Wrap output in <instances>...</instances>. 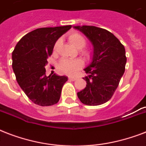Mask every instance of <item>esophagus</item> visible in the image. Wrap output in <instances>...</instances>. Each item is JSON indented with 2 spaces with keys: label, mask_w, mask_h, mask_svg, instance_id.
I'll list each match as a JSON object with an SVG mask.
<instances>
[{
  "label": "esophagus",
  "mask_w": 146,
  "mask_h": 146,
  "mask_svg": "<svg viewBox=\"0 0 146 146\" xmlns=\"http://www.w3.org/2000/svg\"><path fill=\"white\" fill-rule=\"evenodd\" d=\"M77 79V77H76V76H69V80H72V81H74Z\"/></svg>",
  "instance_id": "esophagus-1"
}]
</instances>
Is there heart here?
<instances>
[{"mask_svg": "<svg viewBox=\"0 0 146 146\" xmlns=\"http://www.w3.org/2000/svg\"><path fill=\"white\" fill-rule=\"evenodd\" d=\"M68 40L70 43L76 48H82L86 45V42L85 38L80 33H73L70 34L68 37ZM59 44V42L55 43L54 49L56 50L57 45ZM86 54V52H85ZM83 65V62L82 60L75 59V60H69V59H62L59 64V69L61 72L67 74H74L80 70Z\"/></svg>", "mask_w": 146, "mask_h": 146, "instance_id": "obj_1", "label": "heart"}]
</instances>
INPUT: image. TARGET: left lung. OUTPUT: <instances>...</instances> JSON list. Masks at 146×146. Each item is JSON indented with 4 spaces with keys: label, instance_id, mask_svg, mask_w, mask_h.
Here are the masks:
<instances>
[{
    "label": "left lung",
    "instance_id": "left-lung-1",
    "mask_svg": "<svg viewBox=\"0 0 146 146\" xmlns=\"http://www.w3.org/2000/svg\"><path fill=\"white\" fill-rule=\"evenodd\" d=\"M93 45L92 60L84 69L86 86L77 92L80 102L96 106L111 99L125 71L126 51L117 38L104 29L92 26H74Z\"/></svg>",
    "mask_w": 146,
    "mask_h": 146
}]
</instances>
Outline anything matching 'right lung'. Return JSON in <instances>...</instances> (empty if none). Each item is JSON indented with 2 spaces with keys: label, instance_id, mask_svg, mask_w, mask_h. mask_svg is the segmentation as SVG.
Segmentation results:
<instances>
[{
  "label": "right lung",
  "instance_id": "1",
  "mask_svg": "<svg viewBox=\"0 0 146 146\" xmlns=\"http://www.w3.org/2000/svg\"><path fill=\"white\" fill-rule=\"evenodd\" d=\"M71 26L40 28L24 35L12 53V66L16 79L29 99L40 106L57 104L65 76L45 74L48 57L52 54L55 43Z\"/></svg>",
  "mask_w": 146,
  "mask_h": 146
}]
</instances>
